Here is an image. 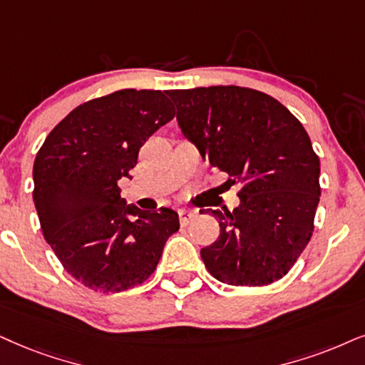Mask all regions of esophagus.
Returning a JSON list of instances; mask_svg holds the SVG:
<instances>
[{"mask_svg": "<svg viewBox=\"0 0 365 365\" xmlns=\"http://www.w3.org/2000/svg\"><path fill=\"white\" fill-rule=\"evenodd\" d=\"M178 217H180V224L187 225L188 222H192V220L195 219L197 212L188 210V209H180V210H178Z\"/></svg>", "mask_w": 365, "mask_h": 365, "instance_id": "obj_1", "label": "esophagus"}]
</instances>
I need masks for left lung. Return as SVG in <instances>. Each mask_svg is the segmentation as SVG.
<instances>
[{"label":"left lung","mask_w":365,"mask_h":365,"mask_svg":"<svg viewBox=\"0 0 365 365\" xmlns=\"http://www.w3.org/2000/svg\"><path fill=\"white\" fill-rule=\"evenodd\" d=\"M183 136L212 168L241 182L232 212L212 210L217 241L200 251L215 279L264 286L292 269L310 242L320 160L303 124L264 92L239 86L168 91Z\"/></svg>","instance_id":"1"}]
</instances>
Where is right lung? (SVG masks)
<instances>
[{"mask_svg": "<svg viewBox=\"0 0 365 365\" xmlns=\"http://www.w3.org/2000/svg\"><path fill=\"white\" fill-rule=\"evenodd\" d=\"M175 116L161 91L123 89L87 101L55 126L34 165V202L45 241L87 288L118 293L156 269L180 229L168 207L141 210L121 198L138 151Z\"/></svg>", "mask_w": 365, "mask_h": 365, "instance_id": "right-lung-1", "label": "right lung"}]
</instances>
